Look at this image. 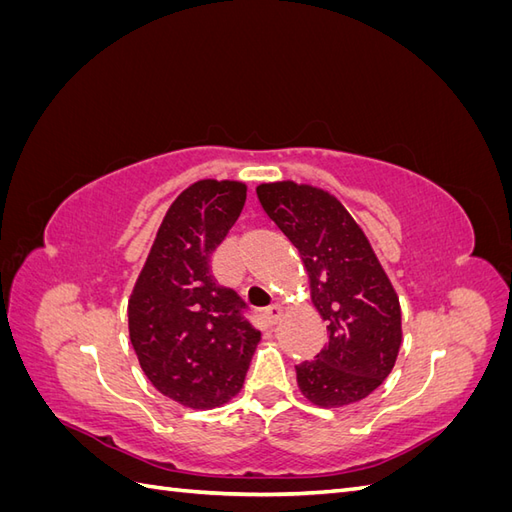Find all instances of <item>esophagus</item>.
I'll return each mask as SVG.
<instances>
[{"label": "esophagus", "instance_id": "1", "mask_svg": "<svg viewBox=\"0 0 512 512\" xmlns=\"http://www.w3.org/2000/svg\"><path fill=\"white\" fill-rule=\"evenodd\" d=\"M282 314H284V309H282L280 305H271V307H267V309H265V316H267V320H269L271 324H277V322H280Z\"/></svg>", "mask_w": 512, "mask_h": 512}]
</instances>
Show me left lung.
I'll return each mask as SVG.
<instances>
[{"label":"left lung","instance_id":"1","mask_svg":"<svg viewBox=\"0 0 512 512\" xmlns=\"http://www.w3.org/2000/svg\"><path fill=\"white\" fill-rule=\"evenodd\" d=\"M262 209L297 247L329 342L297 365L301 393L342 408L374 393L401 346L397 294L363 230L329 192L294 181L256 188Z\"/></svg>","mask_w":512,"mask_h":512}]
</instances>
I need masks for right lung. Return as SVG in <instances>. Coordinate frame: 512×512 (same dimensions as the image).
<instances>
[{
  "instance_id": "obj_1",
  "label": "right lung",
  "mask_w": 512,
  "mask_h": 512,
  "mask_svg": "<svg viewBox=\"0 0 512 512\" xmlns=\"http://www.w3.org/2000/svg\"><path fill=\"white\" fill-rule=\"evenodd\" d=\"M245 183L203 179L166 211L128 301L130 342L145 376L177 404L207 410L235 397L260 342L245 303L211 275L245 205Z\"/></svg>"
}]
</instances>
